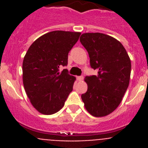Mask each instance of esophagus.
I'll use <instances>...</instances> for the list:
<instances>
[{
  "instance_id": "esophagus-1",
  "label": "esophagus",
  "mask_w": 148,
  "mask_h": 148,
  "mask_svg": "<svg viewBox=\"0 0 148 148\" xmlns=\"http://www.w3.org/2000/svg\"><path fill=\"white\" fill-rule=\"evenodd\" d=\"M84 79V77L83 76H78L77 77V80L79 81V82H81V81H82Z\"/></svg>"
}]
</instances>
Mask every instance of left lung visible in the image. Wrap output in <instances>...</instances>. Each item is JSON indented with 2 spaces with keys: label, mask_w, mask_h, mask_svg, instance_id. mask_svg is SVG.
<instances>
[{
  "label": "left lung",
  "mask_w": 148,
  "mask_h": 148,
  "mask_svg": "<svg viewBox=\"0 0 148 148\" xmlns=\"http://www.w3.org/2000/svg\"><path fill=\"white\" fill-rule=\"evenodd\" d=\"M88 52L90 66L97 75L87 76V91L82 95L85 109L95 117H103L118 108L127 89L131 62L126 49L117 39L99 32L81 35Z\"/></svg>",
  "instance_id": "1"
}]
</instances>
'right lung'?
<instances>
[{
  "label": "right lung",
  "instance_id": "right-lung-1",
  "mask_svg": "<svg viewBox=\"0 0 148 148\" xmlns=\"http://www.w3.org/2000/svg\"><path fill=\"white\" fill-rule=\"evenodd\" d=\"M81 32L56 30L41 35L27 50L23 61V83L30 102L39 113L52 115L64 105L75 77L60 66L67 64L68 53Z\"/></svg>",
  "mask_w": 148,
  "mask_h": 148
}]
</instances>
